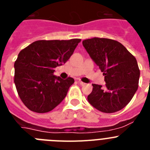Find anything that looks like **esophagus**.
<instances>
[{"label": "esophagus", "instance_id": "1", "mask_svg": "<svg viewBox=\"0 0 150 150\" xmlns=\"http://www.w3.org/2000/svg\"><path fill=\"white\" fill-rule=\"evenodd\" d=\"M78 83L81 85V86H85V85H86V83H83V82H82V81H78Z\"/></svg>", "mask_w": 150, "mask_h": 150}]
</instances>
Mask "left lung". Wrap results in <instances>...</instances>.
<instances>
[{
    "label": "left lung",
    "mask_w": 150,
    "mask_h": 150,
    "mask_svg": "<svg viewBox=\"0 0 150 150\" xmlns=\"http://www.w3.org/2000/svg\"><path fill=\"white\" fill-rule=\"evenodd\" d=\"M91 59L104 76L105 86L92 84L88 95L91 106L103 112L120 110L131 101L138 88L140 70L135 57L114 40L94 38L83 41Z\"/></svg>",
    "instance_id": "left-lung-1"
}]
</instances>
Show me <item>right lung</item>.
I'll return each instance as SVG.
<instances>
[{
    "instance_id": "right-lung-1",
    "label": "right lung",
    "mask_w": 150,
    "mask_h": 150,
    "mask_svg": "<svg viewBox=\"0 0 150 150\" xmlns=\"http://www.w3.org/2000/svg\"><path fill=\"white\" fill-rule=\"evenodd\" d=\"M80 39L38 40L20 51L14 64V83L18 95L30 110H52L67 95L74 79L53 75L58 66L74 53Z\"/></svg>"
}]
</instances>
